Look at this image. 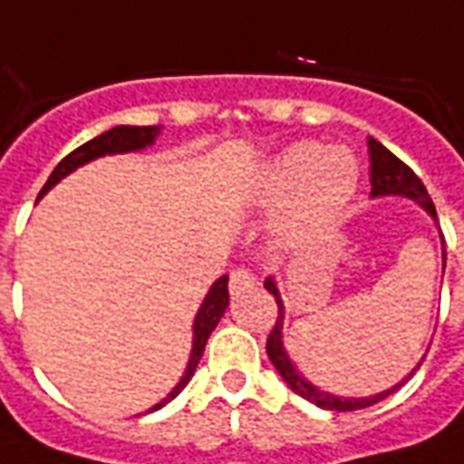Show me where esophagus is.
Returning <instances> with one entry per match:
<instances>
[{"label":"esophagus","instance_id":"1","mask_svg":"<svg viewBox=\"0 0 464 464\" xmlns=\"http://www.w3.org/2000/svg\"><path fill=\"white\" fill-rule=\"evenodd\" d=\"M256 286V276L248 268H236L231 274V294H241L246 288Z\"/></svg>","mask_w":464,"mask_h":464}]
</instances>
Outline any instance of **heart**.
Returning <instances> with one entry per match:
<instances>
[{"instance_id": "b5f03b06", "label": "heart", "mask_w": 464, "mask_h": 464, "mask_svg": "<svg viewBox=\"0 0 464 464\" xmlns=\"http://www.w3.org/2000/svg\"><path fill=\"white\" fill-rule=\"evenodd\" d=\"M359 168L346 148H324L322 142H294L264 170L258 196L268 203L284 200L291 192L281 218L288 238H309L329 228L354 198Z\"/></svg>"}]
</instances>
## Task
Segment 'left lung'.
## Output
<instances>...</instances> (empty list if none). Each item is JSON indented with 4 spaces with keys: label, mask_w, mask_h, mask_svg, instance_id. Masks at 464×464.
Here are the masks:
<instances>
[{
    "label": "left lung",
    "mask_w": 464,
    "mask_h": 464,
    "mask_svg": "<svg viewBox=\"0 0 464 464\" xmlns=\"http://www.w3.org/2000/svg\"><path fill=\"white\" fill-rule=\"evenodd\" d=\"M369 160H372V168H369V183H372V193L369 198H390V196H400V198L414 200L420 208L427 210V216L437 223L435 206H432V198L427 193V188L422 186V180L414 176L412 170L407 165L401 163L397 155H392L382 142H377L374 138H369ZM442 238V233H440ZM445 238H442V271H445ZM264 286L276 296L278 304V319L276 326L268 334V342H266V354L271 359V364L276 367V372L281 374V379L286 382L291 390L296 392L299 397L309 400L311 404L322 407V410H332V412H354V410H364V407H372L377 404L384 397H390L392 392H397L407 382L412 379V374L420 369V364L424 362V356L417 362V367L407 374V377L397 382L390 390L379 392V394H369V397H339V394H332V392L319 390L316 384H311L309 379L304 377L299 372V367L294 364V359L288 356L286 346H284V316H286V306L281 301V294H278V286L274 276H268L264 281Z\"/></svg>",
    "instance_id": "obj_1"
}]
</instances>
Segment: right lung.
Segmentation results:
<instances>
[{
	"instance_id": "right-lung-1",
	"label": "right lung",
	"mask_w": 464,
	"mask_h": 464,
	"mask_svg": "<svg viewBox=\"0 0 464 464\" xmlns=\"http://www.w3.org/2000/svg\"><path fill=\"white\" fill-rule=\"evenodd\" d=\"M160 135V125H148V128H138V125H118V128H112V130L102 132V135H97L92 140H87L85 145H80L77 150L67 155L64 160H60V165L52 170V176L47 178V183L40 190V198L44 193H50L52 188L57 186L63 178H67L70 173H74L77 168H82V165L92 163L97 158H105V155H122V153H140L145 148H150L155 142V138ZM226 306H228V276H221L213 286L208 288V294H206V299L200 304L198 314H196V319H193V346H190V356H188V364L186 372H183V377L178 382L173 390L168 392V397L153 404L148 412H155V410H160L165 407L170 400H176L178 394L183 392L190 377H193V372L198 367L200 356H203V349H206V342H208L210 332L216 329V324L221 322V316L226 314Z\"/></svg>"
}]
</instances>
